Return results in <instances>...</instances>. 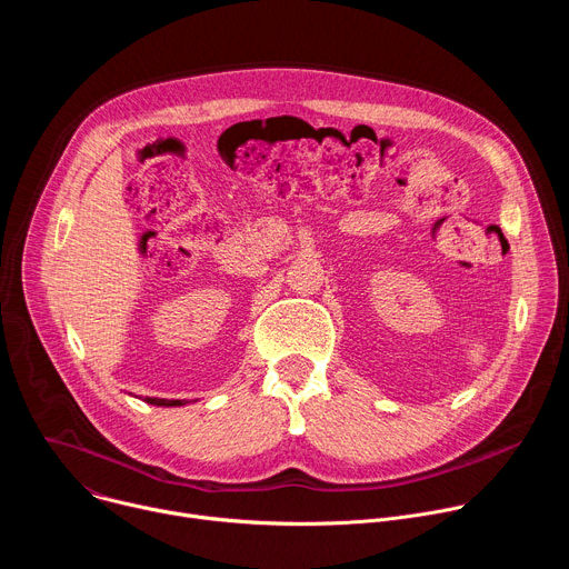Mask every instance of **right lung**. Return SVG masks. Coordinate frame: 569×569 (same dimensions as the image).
I'll return each mask as SVG.
<instances>
[{
  "label": "right lung",
  "mask_w": 569,
  "mask_h": 569,
  "mask_svg": "<svg viewBox=\"0 0 569 569\" xmlns=\"http://www.w3.org/2000/svg\"><path fill=\"white\" fill-rule=\"evenodd\" d=\"M143 400L150 405H157V408H178V405L187 402V400H167V398H150V396H146Z\"/></svg>",
  "instance_id": "obj_1"
}]
</instances>
